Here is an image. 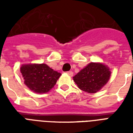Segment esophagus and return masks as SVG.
<instances>
[{
	"label": "esophagus",
	"instance_id": "34e87169",
	"mask_svg": "<svg viewBox=\"0 0 133 133\" xmlns=\"http://www.w3.org/2000/svg\"><path fill=\"white\" fill-rule=\"evenodd\" d=\"M67 73H68L70 76H72V75H73V72H72V71H68Z\"/></svg>",
	"mask_w": 133,
	"mask_h": 133
}]
</instances>
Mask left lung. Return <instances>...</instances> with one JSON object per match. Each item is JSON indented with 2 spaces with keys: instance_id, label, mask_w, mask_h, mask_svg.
<instances>
[{
  "instance_id": "8db88e82",
  "label": "left lung",
  "mask_w": 133,
  "mask_h": 133,
  "mask_svg": "<svg viewBox=\"0 0 133 133\" xmlns=\"http://www.w3.org/2000/svg\"><path fill=\"white\" fill-rule=\"evenodd\" d=\"M110 73V69L105 65L91 63L75 75L73 81L82 90L95 93L108 83Z\"/></svg>"
}]
</instances>
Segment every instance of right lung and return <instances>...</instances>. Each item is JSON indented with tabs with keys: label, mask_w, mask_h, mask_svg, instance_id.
I'll return each mask as SVG.
<instances>
[{
	"label": "right lung",
	"mask_w": 133,
	"mask_h": 133,
	"mask_svg": "<svg viewBox=\"0 0 133 133\" xmlns=\"http://www.w3.org/2000/svg\"><path fill=\"white\" fill-rule=\"evenodd\" d=\"M21 72L25 85L33 92L45 93L54 87L61 73L53 70L46 64L23 65Z\"/></svg>",
	"instance_id": "1"
}]
</instances>
